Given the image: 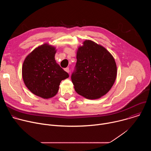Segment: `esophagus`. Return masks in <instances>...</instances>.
Listing matches in <instances>:
<instances>
[{"label": "esophagus", "instance_id": "1", "mask_svg": "<svg viewBox=\"0 0 151 151\" xmlns=\"http://www.w3.org/2000/svg\"><path fill=\"white\" fill-rule=\"evenodd\" d=\"M64 70H65L66 72L69 73V68H66L64 69Z\"/></svg>", "mask_w": 151, "mask_h": 151}]
</instances>
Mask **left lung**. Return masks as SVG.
Listing matches in <instances>:
<instances>
[{
  "label": "left lung",
  "instance_id": "8db88e82",
  "mask_svg": "<svg viewBox=\"0 0 151 151\" xmlns=\"http://www.w3.org/2000/svg\"><path fill=\"white\" fill-rule=\"evenodd\" d=\"M76 70L72 81L76 92L87 99H98L109 91L116 80L117 67L112 55L91 40L76 51Z\"/></svg>",
  "mask_w": 151,
  "mask_h": 151
}]
</instances>
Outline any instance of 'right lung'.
I'll use <instances>...</instances> for the list:
<instances>
[{"label": "right lung", "instance_id": "right-lung-1", "mask_svg": "<svg viewBox=\"0 0 151 151\" xmlns=\"http://www.w3.org/2000/svg\"><path fill=\"white\" fill-rule=\"evenodd\" d=\"M56 52L55 47L45 43L29 54L23 64L25 85L33 94L44 99L55 96L61 81L69 76L57 63Z\"/></svg>", "mask_w": 151, "mask_h": 151}]
</instances>
